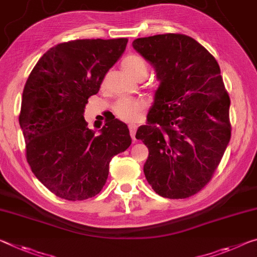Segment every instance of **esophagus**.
<instances>
[{
	"instance_id": "34e87169",
	"label": "esophagus",
	"mask_w": 257,
	"mask_h": 257,
	"mask_svg": "<svg viewBox=\"0 0 257 257\" xmlns=\"http://www.w3.org/2000/svg\"><path fill=\"white\" fill-rule=\"evenodd\" d=\"M129 130H130V136H132L133 140L135 141L136 140L135 135H136V132H137V125L135 123L129 124Z\"/></svg>"
}]
</instances>
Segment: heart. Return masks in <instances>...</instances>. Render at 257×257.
<instances>
[{"instance_id":"b5f03b06","label":"heart","mask_w":257,"mask_h":257,"mask_svg":"<svg viewBox=\"0 0 257 257\" xmlns=\"http://www.w3.org/2000/svg\"><path fill=\"white\" fill-rule=\"evenodd\" d=\"M123 70L134 77L146 76L148 74V64L143 57L132 54L122 60ZM146 108V101L140 97H127L120 99L114 106V113L120 120L133 123L140 120Z\"/></svg>"}]
</instances>
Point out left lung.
I'll use <instances>...</instances> for the list:
<instances>
[{"label":"left lung","mask_w":257,"mask_h":257,"mask_svg":"<svg viewBox=\"0 0 257 257\" xmlns=\"http://www.w3.org/2000/svg\"><path fill=\"white\" fill-rule=\"evenodd\" d=\"M133 47L160 81L136 133L149 149L145 177L161 197H192L210 182L231 138L230 97L218 63L184 34L140 38Z\"/></svg>","instance_id":"1"}]
</instances>
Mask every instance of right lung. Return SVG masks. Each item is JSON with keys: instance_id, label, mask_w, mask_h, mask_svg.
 <instances>
[{"instance_id": "obj_1", "label": "right lung", "mask_w": 257, "mask_h": 257, "mask_svg": "<svg viewBox=\"0 0 257 257\" xmlns=\"http://www.w3.org/2000/svg\"><path fill=\"white\" fill-rule=\"evenodd\" d=\"M128 39L74 40L52 47L36 63L23 91L19 124L36 178L57 197L81 201L98 194L109 161L130 144L127 124L112 117L98 136L83 112Z\"/></svg>"}]
</instances>
